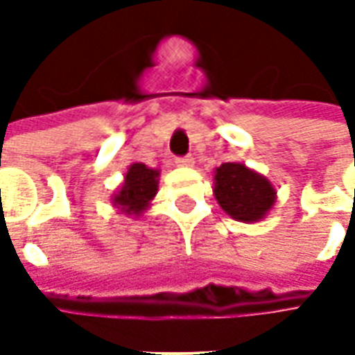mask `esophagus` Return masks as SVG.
Listing matches in <instances>:
<instances>
[{
    "instance_id": "1",
    "label": "esophagus",
    "mask_w": 355,
    "mask_h": 355,
    "mask_svg": "<svg viewBox=\"0 0 355 355\" xmlns=\"http://www.w3.org/2000/svg\"><path fill=\"white\" fill-rule=\"evenodd\" d=\"M175 163H177L178 167H192L193 157L192 155H182V157H177V159H175Z\"/></svg>"
}]
</instances>
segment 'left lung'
Wrapping results in <instances>:
<instances>
[{"label": "left lung", "mask_w": 355, "mask_h": 355, "mask_svg": "<svg viewBox=\"0 0 355 355\" xmlns=\"http://www.w3.org/2000/svg\"><path fill=\"white\" fill-rule=\"evenodd\" d=\"M218 205L239 223H257L275 203V188L266 177L243 163H223L215 171Z\"/></svg>", "instance_id": "8db88e82"}]
</instances>
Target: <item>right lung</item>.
Listing matches in <instances>:
<instances>
[{
    "mask_svg": "<svg viewBox=\"0 0 355 355\" xmlns=\"http://www.w3.org/2000/svg\"><path fill=\"white\" fill-rule=\"evenodd\" d=\"M157 169H150L144 163H132L125 173V180L119 192L114 193L112 203L125 215H142L157 193Z\"/></svg>",
    "mask_w": 355,
    "mask_h": 355,
    "instance_id": "add662e5",
    "label": "right lung"
}]
</instances>
